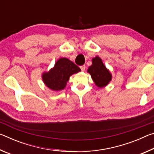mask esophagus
<instances>
[{
	"label": "esophagus",
	"instance_id": "1",
	"mask_svg": "<svg viewBox=\"0 0 154 154\" xmlns=\"http://www.w3.org/2000/svg\"><path fill=\"white\" fill-rule=\"evenodd\" d=\"M85 67H86V66H85V65H82V66H80V69L82 71H84L85 70Z\"/></svg>",
	"mask_w": 154,
	"mask_h": 154
}]
</instances>
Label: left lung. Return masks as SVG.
<instances>
[{
    "instance_id": "obj_1",
    "label": "left lung",
    "mask_w": 154,
    "mask_h": 154,
    "mask_svg": "<svg viewBox=\"0 0 154 154\" xmlns=\"http://www.w3.org/2000/svg\"><path fill=\"white\" fill-rule=\"evenodd\" d=\"M92 61V64L88 68V72L90 74L96 86L100 88L105 87L111 81L112 75L100 57L96 56Z\"/></svg>"
}]
</instances>
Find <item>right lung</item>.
<instances>
[{
    "label": "right lung",
    "mask_w": 154,
    "mask_h": 154,
    "mask_svg": "<svg viewBox=\"0 0 154 154\" xmlns=\"http://www.w3.org/2000/svg\"><path fill=\"white\" fill-rule=\"evenodd\" d=\"M81 71L79 66L66 58H61L48 72H44L42 79L47 87L54 91H60L66 87L70 77Z\"/></svg>",
    "instance_id": "1"
}]
</instances>
